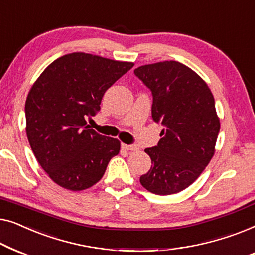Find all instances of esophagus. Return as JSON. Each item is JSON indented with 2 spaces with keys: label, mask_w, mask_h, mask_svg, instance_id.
I'll list each match as a JSON object with an SVG mask.
<instances>
[{
  "label": "esophagus",
  "mask_w": 255,
  "mask_h": 255,
  "mask_svg": "<svg viewBox=\"0 0 255 255\" xmlns=\"http://www.w3.org/2000/svg\"><path fill=\"white\" fill-rule=\"evenodd\" d=\"M123 148L127 151H136L137 150V146L131 145V144H123Z\"/></svg>",
  "instance_id": "1"
}]
</instances>
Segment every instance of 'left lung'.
Listing matches in <instances>:
<instances>
[{
  "label": "left lung",
  "instance_id": "8db88e82",
  "mask_svg": "<svg viewBox=\"0 0 255 255\" xmlns=\"http://www.w3.org/2000/svg\"><path fill=\"white\" fill-rule=\"evenodd\" d=\"M152 92V119L165 127L158 144L144 151L151 158L139 182L146 191L170 195L200 177L215 153L220 118L209 87L177 61L145 64L134 70Z\"/></svg>",
  "mask_w": 255,
  "mask_h": 255
}]
</instances>
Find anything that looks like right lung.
<instances>
[{
    "mask_svg": "<svg viewBox=\"0 0 255 255\" xmlns=\"http://www.w3.org/2000/svg\"><path fill=\"white\" fill-rule=\"evenodd\" d=\"M132 66L75 52L53 61L32 85L25 103L27 139L38 163L61 187H92L119 153V139L98 134L85 119L100 110L104 93Z\"/></svg>",
    "mask_w": 255,
    "mask_h": 255,
    "instance_id": "1",
    "label": "right lung"
}]
</instances>
